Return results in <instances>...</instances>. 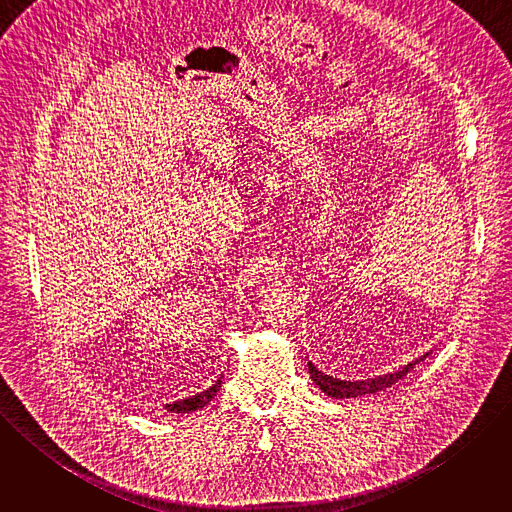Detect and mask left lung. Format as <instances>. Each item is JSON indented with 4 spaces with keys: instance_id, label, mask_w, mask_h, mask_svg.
Here are the masks:
<instances>
[{
    "instance_id": "left-lung-1",
    "label": "left lung",
    "mask_w": 512,
    "mask_h": 512,
    "mask_svg": "<svg viewBox=\"0 0 512 512\" xmlns=\"http://www.w3.org/2000/svg\"><path fill=\"white\" fill-rule=\"evenodd\" d=\"M423 358H427V354L419 356L417 360L405 364V367L397 373H391V375H383V377H375V379H367V381H340V379H332L330 375H324L322 371H318L314 364L310 362L308 369H310V377L314 379V383L330 397H336V399H350V397H360V395H371V393H377V391H383L391 385H395L399 379H403L415 364H419Z\"/></svg>"
}]
</instances>
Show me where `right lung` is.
Returning <instances> with one entry per match:
<instances>
[{
    "mask_svg": "<svg viewBox=\"0 0 512 512\" xmlns=\"http://www.w3.org/2000/svg\"><path fill=\"white\" fill-rule=\"evenodd\" d=\"M216 391H221V379H218L212 387H208L206 391L196 393V395H192V397H188V399L174 401V403H170V405H166V407H168V411H174V413H188V411H196V409L204 407V405H206V403L216 395Z\"/></svg>",
    "mask_w": 512,
    "mask_h": 512,
    "instance_id": "1",
    "label": "right lung"
}]
</instances>
